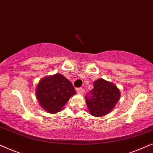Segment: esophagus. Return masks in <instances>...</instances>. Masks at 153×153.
Returning <instances> with one entry per match:
<instances>
[{"instance_id":"34e87169","label":"esophagus","mask_w":153,"mask_h":153,"mask_svg":"<svg viewBox=\"0 0 153 153\" xmlns=\"http://www.w3.org/2000/svg\"><path fill=\"white\" fill-rule=\"evenodd\" d=\"M77 92L79 94H83L85 93V89L83 88H78V89H77Z\"/></svg>"}]
</instances>
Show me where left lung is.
Returning <instances> with one entry per match:
<instances>
[{
	"label": "left lung",
	"instance_id": "8db88e82",
	"mask_svg": "<svg viewBox=\"0 0 153 153\" xmlns=\"http://www.w3.org/2000/svg\"><path fill=\"white\" fill-rule=\"evenodd\" d=\"M120 91L114 84L103 79L94 83V89L85 96L90 114L94 117H102L112 110L120 98Z\"/></svg>",
	"mask_w": 153,
	"mask_h": 153
}]
</instances>
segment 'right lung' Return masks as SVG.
Listing matches in <instances>:
<instances>
[{"mask_svg": "<svg viewBox=\"0 0 153 153\" xmlns=\"http://www.w3.org/2000/svg\"><path fill=\"white\" fill-rule=\"evenodd\" d=\"M76 94L72 83L59 74L43 78L36 91V98L41 106L51 114L62 110L70 97Z\"/></svg>", "mask_w": 153, "mask_h": 153, "instance_id": "obj_1", "label": "right lung"}]
</instances>
